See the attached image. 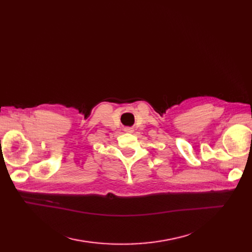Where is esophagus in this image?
<instances>
[{"mask_svg": "<svg viewBox=\"0 0 252 252\" xmlns=\"http://www.w3.org/2000/svg\"><path fill=\"white\" fill-rule=\"evenodd\" d=\"M126 130H128V131H130V128H126Z\"/></svg>", "mask_w": 252, "mask_h": 252, "instance_id": "obj_1", "label": "esophagus"}]
</instances>
